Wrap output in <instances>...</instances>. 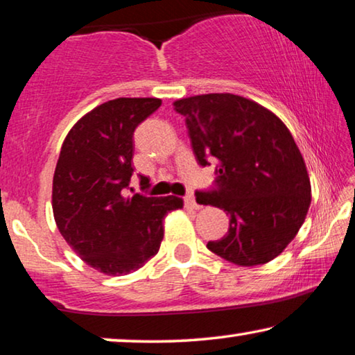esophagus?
I'll list each match as a JSON object with an SVG mask.
<instances>
[{"label": "esophagus", "mask_w": 355, "mask_h": 355, "mask_svg": "<svg viewBox=\"0 0 355 355\" xmlns=\"http://www.w3.org/2000/svg\"><path fill=\"white\" fill-rule=\"evenodd\" d=\"M184 202H186V207L192 208V209H198V208H200V205H198L197 202H195L193 195H187V197L184 198Z\"/></svg>", "instance_id": "34e87169"}]
</instances>
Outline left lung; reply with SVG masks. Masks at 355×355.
<instances>
[{
  "mask_svg": "<svg viewBox=\"0 0 355 355\" xmlns=\"http://www.w3.org/2000/svg\"><path fill=\"white\" fill-rule=\"evenodd\" d=\"M186 116L197 162L216 160L218 189L200 205L224 209L229 232L208 250L241 267L277 258L300 232L311 205V179L285 123L258 102L230 92L173 102Z\"/></svg>",
  "mask_w": 355,
  "mask_h": 355,
  "instance_id": "left-lung-1",
  "label": "left lung"
}]
</instances>
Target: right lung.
<instances>
[{
  "mask_svg": "<svg viewBox=\"0 0 355 355\" xmlns=\"http://www.w3.org/2000/svg\"><path fill=\"white\" fill-rule=\"evenodd\" d=\"M162 105L157 97H118L71 126L53 178V213L70 248L105 275L131 274L160 250L163 220L184 207L179 197H126L141 121ZM141 182L148 179L141 176Z\"/></svg>",
  "mask_w": 355,
  "mask_h": 355,
  "instance_id": "right-lung-1",
  "label": "right lung"
}]
</instances>
